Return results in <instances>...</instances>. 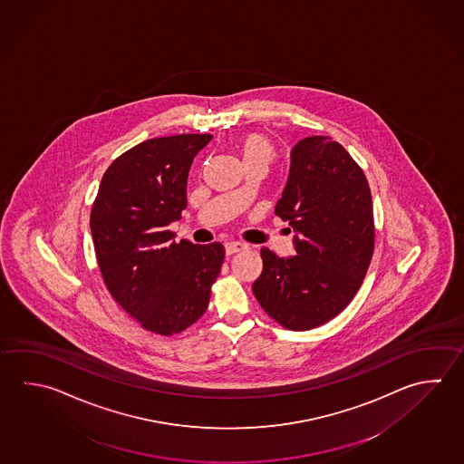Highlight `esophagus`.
I'll list each match as a JSON object with an SVG mask.
<instances>
[{"instance_id": "1", "label": "esophagus", "mask_w": 464, "mask_h": 464, "mask_svg": "<svg viewBox=\"0 0 464 464\" xmlns=\"http://www.w3.org/2000/svg\"><path fill=\"white\" fill-rule=\"evenodd\" d=\"M245 248H246V245L240 244V242H226V253H227V255L242 252Z\"/></svg>"}]
</instances>
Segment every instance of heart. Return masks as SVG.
Wrapping results in <instances>:
<instances>
[{
  "mask_svg": "<svg viewBox=\"0 0 464 464\" xmlns=\"http://www.w3.org/2000/svg\"><path fill=\"white\" fill-rule=\"evenodd\" d=\"M238 153L244 163L250 161H265L270 163L276 157V149L266 135L252 132L238 140Z\"/></svg>",
  "mask_w": 464,
  "mask_h": 464,
  "instance_id": "1",
  "label": "heart"
}]
</instances>
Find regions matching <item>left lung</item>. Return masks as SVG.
I'll return each instance as SVG.
<instances>
[{
    "instance_id": "1",
    "label": "left lung",
    "mask_w": 464,
    "mask_h": 464,
    "mask_svg": "<svg viewBox=\"0 0 464 464\" xmlns=\"http://www.w3.org/2000/svg\"><path fill=\"white\" fill-rule=\"evenodd\" d=\"M275 214L295 228V256L262 248L253 295L285 329L311 330L337 317L362 286L374 252L370 185L340 143L312 135L291 150Z\"/></svg>"
}]
</instances>
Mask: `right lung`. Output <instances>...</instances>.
Wrapping results in <instances>:
<instances>
[{
  "instance_id": "1",
  "label": "right lung",
  "mask_w": 464,
  "mask_h": 464,
  "mask_svg": "<svg viewBox=\"0 0 464 464\" xmlns=\"http://www.w3.org/2000/svg\"><path fill=\"white\" fill-rule=\"evenodd\" d=\"M211 134L149 139L104 171L90 227L102 279L143 329L165 337L193 325L209 305L224 245L175 242L188 173Z\"/></svg>"
}]
</instances>
